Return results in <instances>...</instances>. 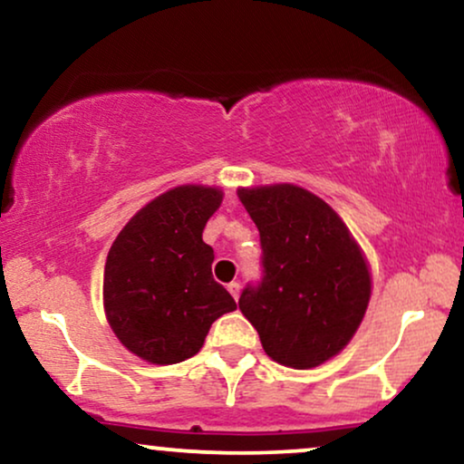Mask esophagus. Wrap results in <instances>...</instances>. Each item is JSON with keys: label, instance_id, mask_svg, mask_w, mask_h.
Masks as SVG:
<instances>
[{"label": "esophagus", "instance_id": "1", "mask_svg": "<svg viewBox=\"0 0 464 464\" xmlns=\"http://www.w3.org/2000/svg\"><path fill=\"white\" fill-rule=\"evenodd\" d=\"M227 289H228V293H231V295H233V300H237L239 291H242V286H239V283H231V285L227 286Z\"/></svg>", "mask_w": 464, "mask_h": 464}]
</instances>
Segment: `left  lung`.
Here are the masks:
<instances>
[{"label": "left lung", "mask_w": 464, "mask_h": 464, "mask_svg": "<svg viewBox=\"0 0 464 464\" xmlns=\"http://www.w3.org/2000/svg\"><path fill=\"white\" fill-rule=\"evenodd\" d=\"M263 248V280L239 310L274 362L306 371L349 344L371 302V269L343 218L293 184L237 188Z\"/></svg>", "instance_id": "left-lung-1"}]
</instances>
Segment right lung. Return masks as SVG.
Listing matches in <instances>:
<instances>
[{
  "instance_id": "right-lung-1",
  "label": "right lung",
  "mask_w": 464,
  "mask_h": 464,
  "mask_svg": "<svg viewBox=\"0 0 464 464\" xmlns=\"http://www.w3.org/2000/svg\"><path fill=\"white\" fill-rule=\"evenodd\" d=\"M216 186L167 190L128 220L104 263L111 330L140 360L167 366L201 351L218 316L237 308L212 276L203 228L220 208Z\"/></svg>"
}]
</instances>
